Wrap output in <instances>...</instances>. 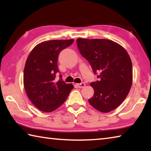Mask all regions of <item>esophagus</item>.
<instances>
[{
    "label": "esophagus",
    "mask_w": 151,
    "mask_h": 151,
    "mask_svg": "<svg viewBox=\"0 0 151 151\" xmlns=\"http://www.w3.org/2000/svg\"><path fill=\"white\" fill-rule=\"evenodd\" d=\"M76 86H77L78 87L80 88H83V87H85V83H81L76 84Z\"/></svg>",
    "instance_id": "34e87169"
}]
</instances>
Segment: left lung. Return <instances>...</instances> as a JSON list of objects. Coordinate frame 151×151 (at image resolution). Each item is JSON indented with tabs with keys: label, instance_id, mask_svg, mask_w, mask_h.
Listing matches in <instances>:
<instances>
[{
	"label": "left lung",
	"instance_id": "obj_1",
	"mask_svg": "<svg viewBox=\"0 0 151 151\" xmlns=\"http://www.w3.org/2000/svg\"><path fill=\"white\" fill-rule=\"evenodd\" d=\"M82 57L90 63L99 81L91 83L94 95L89 103L109 112L126 99L132 83V62L124 48L108 39H76Z\"/></svg>",
	"mask_w": 151,
	"mask_h": 151
}]
</instances>
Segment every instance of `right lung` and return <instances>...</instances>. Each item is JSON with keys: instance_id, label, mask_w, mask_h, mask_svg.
Masks as SVG:
<instances>
[{"instance_id": "obj_1", "label": "right lung", "mask_w": 151, "mask_h": 151, "mask_svg": "<svg viewBox=\"0 0 151 151\" xmlns=\"http://www.w3.org/2000/svg\"><path fill=\"white\" fill-rule=\"evenodd\" d=\"M74 40H51L33 48L24 69V86L27 96L40 111L49 112L63 104L73 85H67L60 75L57 61L61 50L69 47Z\"/></svg>"}]
</instances>
